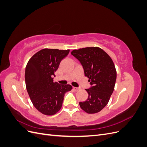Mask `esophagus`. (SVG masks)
Wrapping results in <instances>:
<instances>
[{"label":"esophagus","instance_id":"34e87169","mask_svg":"<svg viewBox=\"0 0 147 147\" xmlns=\"http://www.w3.org/2000/svg\"><path fill=\"white\" fill-rule=\"evenodd\" d=\"M74 90L75 91H77L79 90V88H77V87H74Z\"/></svg>","mask_w":147,"mask_h":147}]
</instances>
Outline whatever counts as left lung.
Returning <instances> with one entry per match:
<instances>
[{
  "mask_svg": "<svg viewBox=\"0 0 147 147\" xmlns=\"http://www.w3.org/2000/svg\"><path fill=\"white\" fill-rule=\"evenodd\" d=\"M83 65L85 77L91 87L86 89L88 97L79 102L81 109L89 114L99 112L107 105L113 92L117 70L109 55L99 47H86L71 52Z\"/></svg>",
  "mask_w": 147,
  "mask_h": 147,
  "instance_id": "left-lung-1",
  "label": "left lung"
}]
</instances>
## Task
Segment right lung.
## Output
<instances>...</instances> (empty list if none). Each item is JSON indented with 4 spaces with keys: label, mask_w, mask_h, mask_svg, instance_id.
I'll list each match as a JSON object with an SVG mask.
<instances>
[{
    "label": "right lung",
    "mask_w": 147,
    "mask_h": 147,
    "mask_svg": "<svg viewBox=\"0 0 147 147\" xmlns=\"http://www.w3.org/2000/svg\"><path fill=\"white\" fill-rule=\"evenodd\" d=\"M70 50L45 48L34 55L25 70L26 89L34 106L43 115H53L61 109L64 94L70 84L53 81L61 61Z\"/></svg>",
    "instance_id": "1"
}]
</instances>
